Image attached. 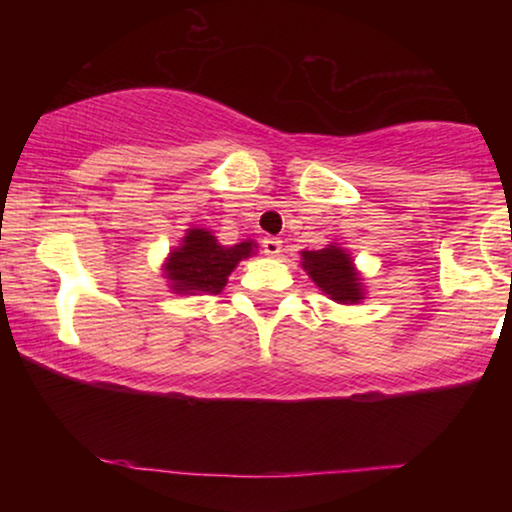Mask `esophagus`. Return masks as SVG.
I'll list each match as a JSON object with an SVG mask.
<instances>
[{
	"instance_id": "1",
	"label": "esophagus",
	"mask_w": 512,
	"mask_h": 512,
	"mask_svg": "<svg viewBox=\"0 0 512 512\" xmlns=\"http://www.w3.org/2000/svg\"><path fill=\"white\" fill-rule=\"evenodd\" d=\"M263 251L265 256L270 258L279 256L282 254V240H279V237H263Z\"/></svg>"
}]
</instances>
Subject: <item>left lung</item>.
I'll list each match as a JSON object with an SVG mask.
<instances>
[{
	"mask_svg": "<svg viewBox=\"0 0 512 512\" xmlns=\"http://www.w3.org/2000/svg\"><path fill=\"white\" fill-rule=\"evenodd\" d=\"M300 265L319 291L338 305H359L366 300V282L356 270L354 258L338 242L317 251H300Z\"/></svg>",
	"mask_w": 512,
	"mask_h": 512,
	"instance_id": "8db88e82",
	"label": "left lung"
}]
</instances>
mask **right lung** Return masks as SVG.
<instances>
[{
  "label": "right lung",
  "mask_w": 512,
  "mask_h": 512,
  "mask_svg": "<svg viewBox=\"0 0 512 512\" xmlns=\"http://www.w3.org/2000/svg\"><path fill=\"white\" fill-rule=\"evenodd\" d=\"M258 251L256 240H242L226 247L216 240L212 230L193 226L181 237L179 247H172L163 263V277L177 296H209L221 293L230 272L240 261Z\"/></svg>",
  "instance_id": "right-lung-1"
}]
</instances>
